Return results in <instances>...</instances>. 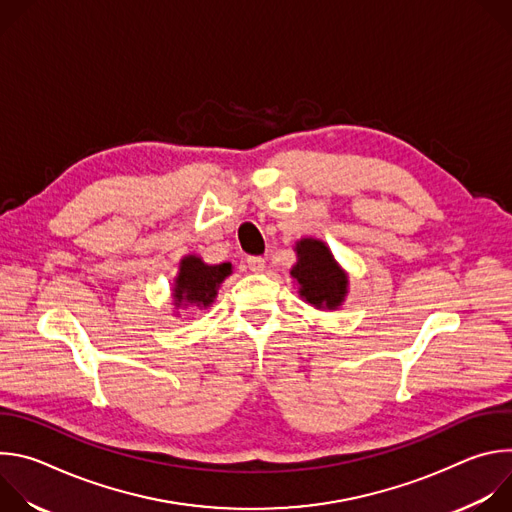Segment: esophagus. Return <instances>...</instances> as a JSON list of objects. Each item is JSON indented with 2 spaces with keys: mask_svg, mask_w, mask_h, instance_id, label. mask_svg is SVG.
<instances>
[{
  "mask_svg": "<svg viewBox=\"0 0 512 512\" xmlns=\"http://www.w3.org/2000/svg\"><path fill=\"white\" fill-rule=\"evenodd\" d=\"M247 265H249V269L251 271H255V273H261V271H265V259L263 257H249L247 259Z\"/></svg>",
  "mask_w": 512,
  "mask_h": 512,
  "instance_id": "obj_1",
  "label": "esophagus"
}]
</instances>
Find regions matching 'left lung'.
<instances>
[{
  "mask_svg": "<svg viewBox=\"0 0 512 512\" xmlns=\"http://www.w3.org/2000/svg\"><path fill=\"white\" fill-rule=\"evenodd\" d=\"M296 265L289 269L300 298L316 310H338L348 296V273L322 239L296 241Z\"/></svg>",
  "mask_w": 512,
  "mask_h": 512,
  "instance_id": "left-lung-1",
  "label": "left lung"
}]
</instances>
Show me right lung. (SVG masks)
I'll return each instance as SVG.
<instances>
[{
    "label": "right lung",
    "mask_w": 512,
    "mask_h": 512,
    "mask_svg": "<svg viewBox=\"0 0 512 512\" xmlns=\"http://www.w3.org/2000/svg\"><path fill=\"white\" fill-rule=\"evenodd\" d=\"M231 273L233 265L229 261L210 265L204 263L200 255H184L172 283V312L180 314V310L188 308H210L218 296V287Z\"/></svg>",
    "instance_id": "add662e5"
}]
</instances>
